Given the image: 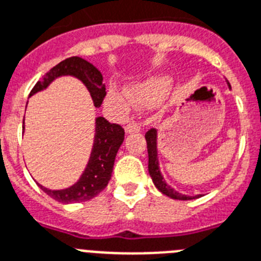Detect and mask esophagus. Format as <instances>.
Masks as SVG:
<instances>
[{
    "label": "esophagus",
    "mask_w": 261,
    "mask_h": 261,
    "mask_svg": "<svg viewBox=\"0 0 261 261\" xmlns=\"http://www.w3.org/2000/svg\"><path fill=\"white\" fill-rule=\"evenodd\" d=\"M141 130V125H140L139 122H130V124H128V125L125 126V132L126 133H133V132H140Z\"/></svg>",
    "instance_id": "esophagus-1"
}]
</instances>
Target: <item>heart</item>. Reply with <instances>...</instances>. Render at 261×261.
<instances>
[{
  "label": "heart",
  "instance_id": "b5f03b06",
  "mask_svg": "<svg viewBox=\"0 0 261 261\" xmlns=\"http://www.w3.org/2000/svg\"><path fill=\"white\" fill-rule=\"evenodd\" d=\"M170 83L165 77H150L144 83L129 88L126 93H119L111 91L108 93V103L115 106L116 108L126 112L132 103L141 107H153L164 100L168 95Z\"/></svg>",
  "mask_w": 261,
  "mask_h": 261
}]
</instances>
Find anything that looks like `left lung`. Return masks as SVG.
<instances>
[{
    "label": "left lung",
    "mask_w": 261,
    "mask_h": 261,
    "mask_svg": "<svg viewBox=\"0 0 261 261\" xmlns=\"http://www.w3.org/2000/svg\"><path fill=\"white\" fill-rule=\"evenodd\" d=\"M230 86V83H228ZM231 88V87H230ZM146 139V145H148V155H149V162H148V169L149 174L152 177L153 184L155 185V188L161 191L162 194L168 195V197L173 198V199H179V200H190L199 198L200 195H195V197H189V195H184L181 193H177L174 189H171L166 182H165L164 177H162L161 171H160V166H158V158H157V130L154 128L149 129L145 135Z\"/></svg>",
    "instance_id": "1"
}]
</instances>
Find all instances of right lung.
Segmentation results:
<instances>
[{
  "instance_id": "add662e5",
  "label": "right lung",
  "mask_w": 261,
  "mask_h": 261,
  "mask_svg": "<svg viewBox=\"0 0 261 261\" xmlns=\"http://www.w3.org/2000/svg\"><path fill=\"white\" fill-rule=\"evenodd\" d=\"M62 75H72L82 80L90 91L95 107L101 106L107 95L101 72L90 62L84 61L79 57L67 58L61 63L53 67L35 84L34 88L31 90L30 96L44 90L55 77H59ZM124 135L125 132L121 125L111 124L104 117H97L92 153H91L86 170L79 178V181L64 190H50L41 185H39V188L46 194L61 203L84 202V200H90L93 197H96L107 188V185L111 179L116 154L124 141Z\"/></svg>"
}]
</instances>
